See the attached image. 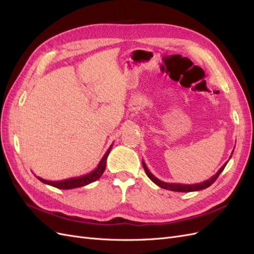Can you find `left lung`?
Returning <instances> with one entry per match:
<instances>
[{"label": "left lung", "instance_id": "1", "mask_svg": "<svg viewBox=\"0 0 254 254\" xmlns=\"http://www.w3.org/2000/svg\"><path fill=\"white\" fill-rule=\"evenodd\" d=\"M232 154H233V152H232ZM232 154H231V156H232ZM231 156H230V158H231ZM227 164H228V162L224 163L222 167L218 171H217L215 175L209 180H206V181H204V182L199 183V184L187 185V184H179V183H166V182H164V181H161V180L157 179L156 177L152 175L150 170L148 169L147 165L144 164V162L142 161V166H143L144 172H146V175L149 177V179L152 181V182H154L157 186L164 188V190H172V191H179V192H190V191H198V190H205V188H207L208 186H211L215 182L217 178L219 177V175L224 169V167L227 166Z\"/></svg>", "mask_w": 254, "mask_h": 254}]
</instances>
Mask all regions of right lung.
I'll return each mask as SVG.
<instances>
[{
  "mask_svg": "<svg viewBox=\"0 0 254 254\" xmlns=\"http://www.w3.org/2000/svg\"><path fill=\"white\" fill-rule=\"evenodd\" d=\"M113 144H111V147L108 148V150L106 151V153L104 154V156L101 159L99 165L97 166V168L93 169L91 172L87 173V175L81 176V177H76V178H71V179H66V180H62V181H48L45 179H41L39 177H37V179L39 181H41L42 183L51 185L56 188H60V190H72V188H77V187H83L88 185L95 181L99 180L101 178V176L103 175V172L105 170L106 167V159L108 154L113 148Z\"/></svg>",
  "mask_w": 254,
  "mask_h": 254,
  "instance_id": "add662e5",
  "label": "right lung"
}]
</instances>
